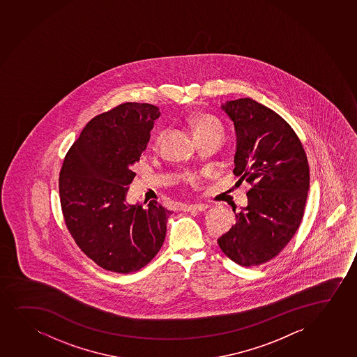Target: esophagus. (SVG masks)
<instances>
[{
	"instance_id": "1",
	"label": "esophagus",
	"mask_w": 357,
	"mask_h": 357,
	"mask_svg": "<svg viewBox=\"0 0 357 357\" xmlns=\"http://www.w3.org/2000/svg\"><path fill=\"white\" fill-rule=\"evenodd\" d=\"M208 208L207 204H189V206H184V211L185 212H204L206 209Z\"/></svg>"
}]
</instances>
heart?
Here are the masks:
<instances>
[{
  "label": "heart",
  "instance_id": "b5f03b06",
  "mask_svg": "<svg viewBox=\"0 0 357 357\" xmlns=\"http://www.w3.org/2000/svg\"><path fill=\"white\" fill-rule=\"evenodd\" d=\"M189 123L192 127L197 139L208 138V137H219V138L224 137V127L222 122L218 120L217 117L207 112L192 114L189 119ZM163 137H165V130H160L153 139V145L158 146L162 142Z\"/></svg>",
  "mask_w": 357,
  "mask_h": 357
}]
</instances>
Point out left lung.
<instances>
[{
  "mask_svg": "<svg viewBox=\"0 0 357 357\" xmlns=\"http://www.w3.org/2000/svg\"><path fill=\"white\" fill-rule=\"evenodd\" d=\"M236 128L234 174L252 185L248 206L218 238L236 264H264L281 253L301 227L310 171L305 150L281 116L250 98L222 105Z\"/></svg>",
  "mask_w": 357,
  "mask_h": 357,
  "instance_id": "obj_1",
  "label": "left lung"
}]
</instances>
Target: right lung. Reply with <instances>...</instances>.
Listing matches in <instances>:
<instances>
[{
  "instance_id": "right-lung-1",
  "label": "right lung",
  "mask_w": 357,
  "mask_h": 357,
  "mask_svg": "<svg viewBox=\"0 0 357 357\" xmlns=\"http://www.w3.org/2000/svg\"><path fill=\"white\" fill-rule=\"evenodd\" d=\"M160 109L122 102L94 116L65 155L59 197L65 225L84 255L100 268L130 273L149 264L166 237L171 211L156 201L126 204Z\"/></svg>"
}]
</instances>
